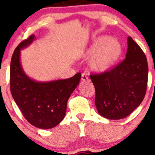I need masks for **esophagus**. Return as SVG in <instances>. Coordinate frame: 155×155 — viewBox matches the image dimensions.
<instances>
[{
  "label": "esophagus",
  "mask_w": 155,
  "mask_h": 155,
  "mask_svg": "<svg viewBox=\"0 0 155 155\" xmlns=\"http://www.w3.org/2000/svg\"><path fill=\"white\" fill-rule=\"evenodd\" d=\"M81 81H84H84H90V79H89L88 76H87V74H81Z\"/></svg>",
  "instance_id": "1"
}]
</instances>
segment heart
<instances>
[{"mask_svg":"<svg viewBox=\"0 0 155 155\" xmlns=\"http://www.w3.org/2000/svg\"><path fill=\"white\" fill-rule=\"evenodd\" d=\"M121 51L120 44L115 39L97 37L86 51V54L93 52L88 60L89 66L94 71H106L120 58Z\"/></svg>","mask_w":155,"mask_h":155,"instance_id":"b5f03b06","label":"heart"}]
</instances>
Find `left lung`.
<instances>
[{
    "label": "left lung",
    "mask_w": 155,
    "mask_h": 155,
    "mask_svg": "<svg viewBox=\"0 0 155 155\" xmlns=\"http://www.w3.org/2000/svg\"><path fill=\"white\" fill-rule=\"evenodd\" d=\"M127 46L123 61L110 71L90 76L95 89L97 111L109 120L128 116L143 101L147 92V57L130 36Z\"/></svg>",
    "instance_id": "obj_1"
}]
</instances>
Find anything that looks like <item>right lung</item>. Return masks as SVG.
Masks as SVG:
<instances>
[{"instance_id": "1", "label": "right lung", "mask_w": 155, "mask_h": 155, "mask_svg": "<svg viewBox=\"0 0 155 155\" xmlns=\"http://www.w3.org/2000/svg\"><path fill=\"white\" fill-rule=\"evenodd\" d=\"M35 39L31 35L16 48L10 66V90L23 116L32 125L41 129L52 128L65 117L69 97L79 84L81 74L67 79L38 82L23 71L20 50Z\"/></svg>"}]
</instances>
